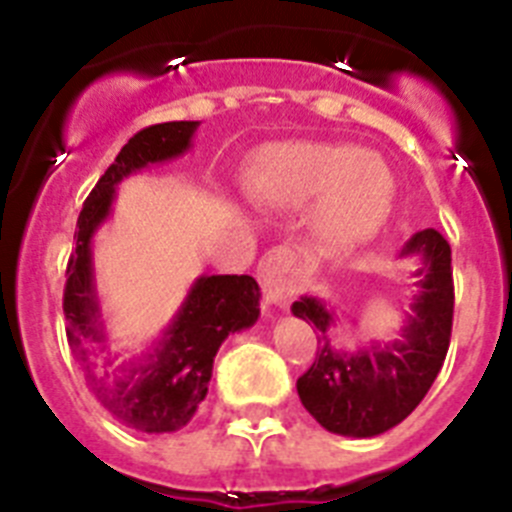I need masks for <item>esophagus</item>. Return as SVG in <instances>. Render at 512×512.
Returning a JSON list of instances; mask_svg holds the SVG:
<instances>
[{"label":"esophagus","instance_id":"obj_1","mask_svg":"<svg viewBox=\"0 0 512 512\" xmlns=\"http://www.w3.org/2000/svg\"><path fill=\"white\" fill-rule=\"evenodd\" d=\"M259 279L266 305H284L289 297L295 295L297 289L289 253L282 251V248L266 253L264 261H261L259 266Z\"/></svg>","mask_w":512,"mask_h":512}]
</instances>
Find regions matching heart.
I'll use <instances>...</instances> for the list:
<instances>
[{
  "instance_id": "heart-1",
  "label": "heart",
  "mask_w": 512,
  "mask_h": 512,
  "mask_svg": "<svg viewBox=\"0 0 512 512\" xmlns=\"http://www.w3.org/2000/svg\"><path fill=\"white\" fill-rule=\"evenodd\" d=\"M251 200L269 210H305L310 228L330 248L374 241L395 210L390 166L351 143L284 140L259 153L248 179Z\"/></svg>"
}]
</instances>
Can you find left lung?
<instances>
[{
    "instance_id": "left-lung-1",
    "label": "left lung",
    "mask_w": 512,
    "mask_h": 512,
    "mask_svg": "<svg viewBox=\"0 0 512 512\" xmlns=\"http://www.w3.org/2000/svg\"><path fill=\"white\" fill-rule=\"evenodd\" d=\"M400 256L420 261L413 277L410 315L395 341L359 348L354 354L330 346L328 330L336 312L318 297H300L292 312L320 330L312 366L297 379V395L325 431L351 438H372L390 431L420 405L449 351L454 320L451 246L438 230L415 233Z\"/></svg>"
}]
</instances>
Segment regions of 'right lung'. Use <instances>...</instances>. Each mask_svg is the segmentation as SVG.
Segmentation results:
<instances>
[{"mask_svg": "<svg viewBox=\"0 0 512 512\" xmlns=\"http://www.w3.org/2000/svg\"><path fill=\"white\" fill-rule=\"evenodd\" d=\"M197 128L200 122L194 120L161 122L135 133L122 146L81 207L74 235L76 248L66 266L63 312L66 336L76 359L84 366L89 387L104 408L143 433L179 431L194 418L207 395L217 348L230 333L251 328L261 312L259 284L248 274L200 277L189 287L182 307L153 348L128 364L115 366L112 372L107 369L104 374H94L89 346L107 351V328L92 264L94 233L110 217L117 184L146 166L164 164L187 153ZM104 366H112V359L104 361Z\"/></svg>", "mask_w": 512, "mask_h": 512, "instance_id": "obj_1", "label": "right lung"}]
</instances>
